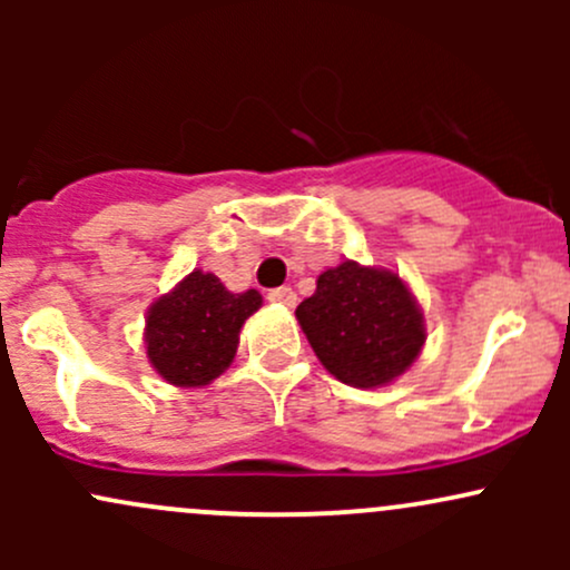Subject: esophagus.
<instances>
[{
    "label": "esophagus",
    "instance_id": "34e87169",
    "mask_svg": "<svg viewBox=\"0 0 570 570\" xmlns=\"http://www.w3.org/2000/svg\"><path fill=\"white\" fill-rule=\"evenodd\" d=\"M267 299H271V303L284 305V307L297 305V294H294L292 286H278V289H271L267 292Z\"/></svg>",
    "mask_w": 570,
    "mask_h": 570
}]
</instances>
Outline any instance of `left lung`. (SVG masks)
I'll return each mask as SVG.
<instances>
[{
    "instance_id": "8db88e82",
    "label": "left lung",
    "mask_w": 570,
    "mask_h": 570,
    "mask_svg": "<svg viewBox=\"0 0 570 570\" xmlns=\"http://www.w3.org/2000/svg\"><path fill=\"white\" fill-rule=\"evenodd\" d=\"M294 313L318 362L356 389L391 383L426 343L423 313L404 281L351 259L324 271Z\"/></svg>"
}]
</instances>
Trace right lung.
Listing matches in <instances>:
<instances>
[{"label":"right lung","instance_id":"obj_1","mask_svg":"<svg viewBox=\"0 0 570 570\" xmlns=\"http://www.w3.org/2000/svg\"><path fill=\"white\" fill-rule=\"evenodd\" d=\"M259 305L257 289L233 294L214 273L193 271L149 307L144 330L149 362L179 389L208 385L230 367L240 326Z\"/></svg>","mask_w":570,"mask_h":570}]
</instances>
